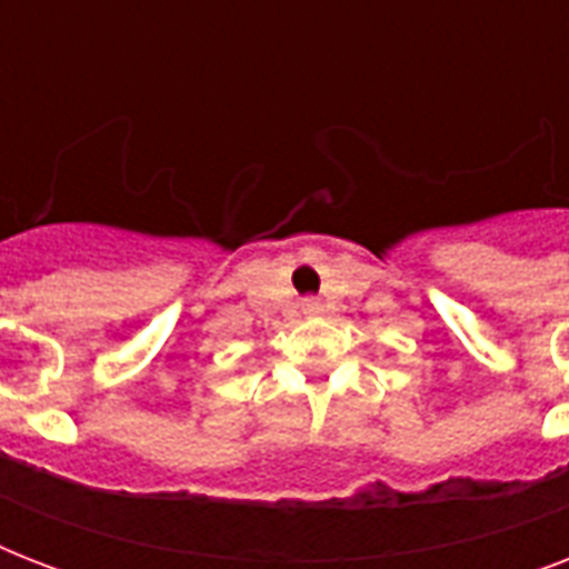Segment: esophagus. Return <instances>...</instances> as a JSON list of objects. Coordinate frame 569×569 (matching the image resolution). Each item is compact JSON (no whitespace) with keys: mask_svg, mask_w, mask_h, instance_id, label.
Listing matches in <instances>:
<instances>
[{"mask_svg":"<svg viewBox=\"0 0 569 569\" xmlns=\"http://www.w3.org/2000/svg\"><path fill=\"white\" fill-rule=\"evenodd\" d=\"M301 310L307 312V316H319V312L325 310V307H321L319 298H303V301H301Z\"/></svg>","mask_w":569,"mask_h":569,"instance_id":"obj_1","label":"esophagus"}]
</instances>
